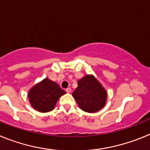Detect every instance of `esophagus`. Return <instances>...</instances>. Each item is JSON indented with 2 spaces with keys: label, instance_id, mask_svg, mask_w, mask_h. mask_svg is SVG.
I'll return each instance as SVG.
<instances>
[{
  "label": "esophagus",
  "instance_id": "esophagus-1",
  "mask_svg": "<svg viewBox=\"0 0 150 150\" xmlns=\"http://www.w3.org/2000/svg\"><path fill=\"white\" fill-rule=\"evenodd\" d=\"M65 91H66V92H67V93H71V88H66Z\"/></svg>",
  "mask_w": 150,
  "mask_h": 150
}]
</instances>
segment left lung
Returning <instances> with one entry per match:
<instances>
[{"instance_id": "1", "label": "left lung", "mask_w": 150, "mask_h": 150, "mask_svg": "<svg viewBox=\"0 0 150 150\" xmlns=\"http://www.w3.org/2000/svg\"><path fill=\"white\" fill-rule=\"evenodd\" d=\"M79 107L85 112H95L104 107L107 92L91 75L78 81V86L72 93Z\"/></svg>"}]
</instances>
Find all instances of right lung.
<instances>
[{"label": "right lung", "instance_id": "right-lung-1", "mask_svg": "<svg viewBox=\"0 0 150 150\" xmlns=\"http://www.w3.org/2000/svg\"><path fill=\"white\" fill-rule=\"evenodd\" d=\"M65 93L56 83L46 78L30 90L29 101L36 110L50 112L54 109L59 98Z\"/></svg>", "mask_w": 150, "mask_h": 150}]
</instances>
